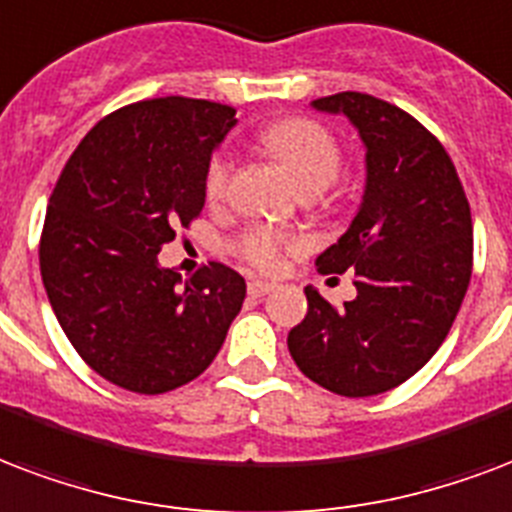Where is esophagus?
I'll use <instances>...</instances> for the list:
<instances>
[{
	"label": "esophagus",
	"mask_w": 512,
	"mask_h": 512,
	"mask_svg": "<svg viewBox=\"0 0 512 512\" xmlns=\"http://www.w3.org/2000/svg\"><path fill=\"white\" fill-rule=\"evenodd\" d=\"M273 287H276V284H273V282H263V279H252V282H249V295H252V298H265V295H268V292H271Z\"/></svg>",
	"instance_id": "34e87169"
}]
</instances>
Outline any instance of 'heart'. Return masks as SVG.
I'll use <instances>...</instances> for the list:
<instances>
[{
    "mask_svg": "<svg viewBox=\"0 0 512 512\" xmlns=\"http://www.w3.org/2000/svg\"><path fill=\"white\" fill-rule=\"evenodd\" d=\"M260 144L268 155L282 163V169L303 193H319L338 179L343 166L341 142L330 128L311 117H282L260 131ZM230 158L214 155L206 169V195L220 201L230 182ZM300 247L298 239L273 228H252L239 239V252L257 268H276L287 249Z\"/></svg>",
    "mask_w": 512,
    "mask_h": 512,
    "instance_id": "1",
    "label": "heart"
}]
</instances>
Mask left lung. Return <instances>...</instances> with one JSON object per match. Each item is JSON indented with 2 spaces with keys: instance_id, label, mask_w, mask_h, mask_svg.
<instances>
[{
  "instance_id": "obj_1",
  "label": "left lung",
  "mask_w": 512,
  "mask_h": 512,
  "mask_svg": "<svg viewBox=\"0 0 512 512\" xmlns=\"http://www.w3.org/2000/svg\"><path fill=\"white\" fill-rule=\"evenodd\" d=\"M365 144V193L349 230L317 257L354 271L357 298L308 311L287 335L295 365L343 397H373L419 373L446 341L473 273V217L443 144L416 117L368 93L311 101Z\"/></svg>"
}]
</instances>
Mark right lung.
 <instances>
[{
    "mask_svg": "<svg viewBox=\"0 0 512 512\" xmlns=\"http://www.w3.org/2000/svg\"><path fill=\"white\" fill-rule=\"evenodd\" d=\"M236 109L163 96L85 134L50 195L39 271L58 325L101 378L163 395L217 357L247 284L222 263L182 282L158 263L206 201L212 152Z\"/></svg>",
    "mask_w": 512,
    "mask_h": 512,
    "instance_id": "add662e5",
    "label": "right lung"
}]
</instances>
